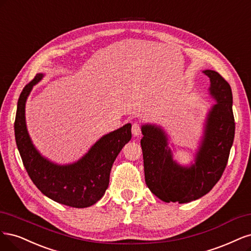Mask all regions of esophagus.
Listing matches in <instances>:
<instances>
[{
  "label": "esophagus",
  "mask_w": 251,
  "mask_h": 251,
  "mask_svg": "<svg viewBox=\"0 0 251 251\" xmlns=\"http://www.w3.org/2000/svg\"><path fill=\"white\" fill-rule=\"evenodd\" d=\"M131 131H132V134L134 136H139L142 132V127H141V124L139 122H134L132 124V128H131Z\"/></svg>",
  "instance_id": "1"
}]
</instances>
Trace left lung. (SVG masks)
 Masks as SVG:
<instances>
[{
	"label": "left lung",
	"mask_w": 251,
	"mask_h": 251,
	"mask_svg": "<svg viewBox=\"0 0 251 251\" xmlns=\"http://www.w3.org/2000/svg\"><path fill=\"white\" fill-rule=\"evenodd\" d=\"M203 73L211 81L209 95L217 103L207 115L195 164L190 167L177 164L163 129L151 124L142 126L145 181L165 202L187 203L204 196L219 181L227 165L236 127L231 88L219 73L212 70Z\"/></svg>",
	"instance_id": "obj_1"
}]
</instances>
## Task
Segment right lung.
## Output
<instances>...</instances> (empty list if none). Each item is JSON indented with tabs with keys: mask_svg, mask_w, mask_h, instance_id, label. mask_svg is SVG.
Listing matches in <instances>:
<instances>
[{
	"mask_svg": "<svg viewBox=\"0 0 251 251\" xmlns=\"http://www.w3.org/2000/svg\"><path fill=\"white\" fill-rule=\"evenodd\" d=\"M44 74H37L20 95L14 122L15 142L28 175L44 195L58 203L83 208L99 201L108 188L110 170L120 151L131 140V124L103 135L74 164L57 165L42 156L29 136L25 105Z\"/></svg>",
	"mask_w": 251,
	"mask_h": 251,
	"instance_id": "obj_1",
	"label": "right lung"
}]
</instances>
